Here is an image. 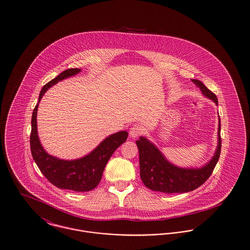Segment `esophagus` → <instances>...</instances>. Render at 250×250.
<instances>
[{
    "label": "esophagus",
    "mask_w": 250,
    "mask_h": 250,
    "mask_svg": "<svg viewBox=\"0 0 250 250\" xmlns=\"http://www.w3.org/2000/svg\"><path fill=\"white\" fill-rule=\"evenodd\" d=\"M143 132V126L141 125H139V124H135L131 127L130 130H129V134H130V137H132V138H137L140 135H142Z\"/></svg>",
    "instance_id": "esophagus-1"
}]
</instances>
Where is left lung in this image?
Wrapping results in <instances>:
<instances>
[{
  "label": "left lung",
  "mask_w": 250,
  "mask_h": 250,
  "mask_svg": "<svg viewBox=\"0 0 250 250\" xmlns=\"http://www.w3.org/2000/svg\"><path fill=\"white\" fill-rule=\"evenodd\" d=\"M200 87L202 94L212 99L217 105L216 95L211 92L202 82L191 80ZM219 117V116H218ZM218 124V144L212 159L201 168H183L168 162L162 153L146 138L141 137L136 143L140 153V170L143 184L154 191L167 194L185 193L201 187L213 173L221 151L220 118Z\"/></svg>",
  "instance_id": "8db88e82"
}]
</instances>
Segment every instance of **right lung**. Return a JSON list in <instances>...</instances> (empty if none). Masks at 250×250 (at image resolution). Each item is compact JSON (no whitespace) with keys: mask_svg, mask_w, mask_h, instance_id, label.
<instances>
[{"mask_svg":"<svg viewBox=\"0 0 250 250\" xmlns=\"http://www.w3.org/2000/svg\"><path fill=\"white\" fill-rule=\"evenodd\" d=\"M79 72H81L79 68L66 69L44 85L39 94L38 103L33 111L30 145L36 165L53 186L61 189L85 192L97 187L108 159L120 145L126 141L128 133L126 131H120L108 136L89 155L75 160L59 159L48 155L44 150L37 135L36 115L38 104L49 87Z\"/></svg>","mask_w":250,"mask_h":250,"instance_id":"1","label":"right lung"}]
</instances>
